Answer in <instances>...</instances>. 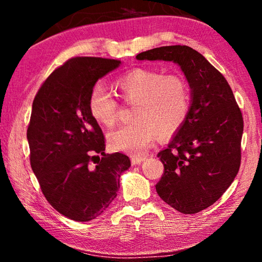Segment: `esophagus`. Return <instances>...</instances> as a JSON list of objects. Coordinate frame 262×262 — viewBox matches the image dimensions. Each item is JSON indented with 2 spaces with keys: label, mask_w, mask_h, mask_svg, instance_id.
Returning <instances> with one entry per match:
<instances>
[{
  "label": "esophagus",
  "mask_w": 262,
  "mask_h": 262,
  "mask_svg": "<svg viewBox=\"0 0 262 262\" xmlns=\"http://www.w3.org/2000/svg\"><path fill=\"white\" fill-rule=\"evenodd\" d=\"M144 157H140V156H133L130 157V162L132 165H140V164L143 162Z\"/></svg>",
  "instance_id": "esophagus-1"
}]
</instances>
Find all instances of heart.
<instances>
[{"instance_id": "1", "label": "heart", "mask_w": 262, "mask_h": 262, "mask_svg": "<svg viewBox=\"0 0 262 262\" xmlns=\"http://www.w3.org/2000/svg\"><path fill=\"white\" fill-rule=\"evenodd\" d=\"M115 88L133 108V123L112 130L108 144L115 151L144 154L157 135L167 137L180 129L190 106V92L186 79L177 74L165 75L148 68H136L117 79ZM88 106L100 125H114L118 101L110 91L97 84L91 89Z\"/></svg>"}]
</instances>
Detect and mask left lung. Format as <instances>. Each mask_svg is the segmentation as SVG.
<instances>
[{
	"instance_id": "left-lung-1",
	"label": "left lung",
	"mask_w": 262,
	"mask_h": 262,
	"mask_svg": "<svg viewBox=\"0 0 262 262\" xmlns=\"http://www.w3.org/2000/svg\"><path fill=\"white\" fill-rule=\"evenodd\" d=\"M140 61H172L190 88L185 122L157 156L164 173L156 190L183 214L210 207L229 188L241 166L244 121L227 79L188 46H163L136 55Z\"/></svg>"
}]
</instances>
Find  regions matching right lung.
<instances>
[{
  "mask_svg": "<svg viewBox=\"0 0 262 262\" xmlns=\"http://www.w3.org/2000/svg\"><path fill=\"white\" fill-rule=\"evenodd\" d=\"M120 63L73 57L34 97L26 135L31 167L46 200L70 220L88 222L103 214L130 166L126 155L105 154L104 134L88 106L96 82Z\"/></svg>",
  "mask_w": 262,
  "mask_h": 262,
  "instance_id": "obj_1",
  "label": "right lung"
}]
</instances>
